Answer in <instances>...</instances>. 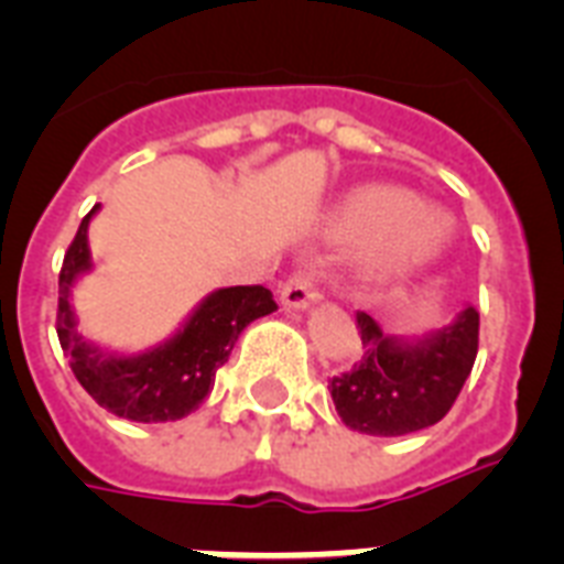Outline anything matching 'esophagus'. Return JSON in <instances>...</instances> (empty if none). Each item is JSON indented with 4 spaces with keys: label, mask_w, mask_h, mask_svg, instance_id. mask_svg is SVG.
I'll return each instance as SVG.
<instances>
[{
    "label": "esophagus",
    "mask_w": 564,
    "mask_h": 564,
    "mask_svg": "<svg viewBox=\"0 0 564 564\" xmlns=\"http://www.w3.org/2000/svg\"><path fill=\"white\" fill-rule=\"evenodd\" d=\"M319 300V276L314 268H300L282 285V305L285 308H308Z\"/></svg>",
    "instance_id": "34e87169"
}]
</instances>
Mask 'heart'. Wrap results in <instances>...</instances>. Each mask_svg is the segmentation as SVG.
<instances>
[{
	"label": "heart",
	"instance_id": "obj_1",
	"mask_svg": "<svg viewBox=\"0 0 564 564\" xmlns=\"http://www.w3.org/2000/svg\"><path fill=\"white\" fill-rule=\"evenodd\" d=\"M348 227L357 232H383L371 250L375 279H400L426 262L441 241L435 216L417 213L415 198L398 189H369L348 207Z\"/></svg>",
	"mask_w": 564,
	"mask_h": 564
}]
</instances>
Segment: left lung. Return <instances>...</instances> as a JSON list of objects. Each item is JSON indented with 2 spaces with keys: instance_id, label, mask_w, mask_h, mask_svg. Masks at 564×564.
I'll list each match as a JSON object with an SVG mask.
<instances>
[{
  "instance_id": "left-lung-1",
  "label": "left lung",
  "mask_w": 564,
  "mask_h": 564,
  "mask_svg": "<svg viewBox=\"0 0 564 564\" xmlns=\"http://www.w3.org/2000/svg\"><path fill=\"white\" fill-rule=\"evenodd\" d=\"M362 357L332 377V398L346 426L362 435H409L426 430L453 409L478 355V311L423 343L383 337L366 311H357Z\"/></svg>"
}]
</instances>
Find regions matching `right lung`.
Segmentation results:
<instances>
[{
    "mask_svg": "<svg viewBox=\"0 0 564 564\" xmlns=\"http://www.w3.org/2000/svg\"><path fill=\"white\" fill-rule=\"evenodd\" d=\"M91 213L77 227V236L65 250L59 268V346L83 389L111 415L138 423L178 421L207 398L216 383V371L227 362L239 334L253 319L276 311L273 293L264 285L221 288L209 293L202 308L189 316L184 332L175 334L166 346L141 357L106 355L83 343L68 305V288L83 271H88L86 227Z\"/></svg>",
    "mask_w": 564,
    "mask_h": 564,
    "instance_id": "obj_1",
    "label": "right lung"
}]
</instances>
